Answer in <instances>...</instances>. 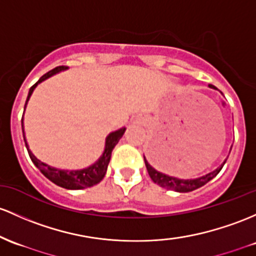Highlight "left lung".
<instances>
[{
	"label": "left lung",
	"mask_w": 256,
	"mask_h": 256,
	"mask_svg": "<svg viewBox=\"0 0 256 256\" xmlns=\"http://www.w3.org/2000/svg\"><path fill=\"white\" fill-rule=\"evenodd\" d=\"M209 87L214 88V86L212 85H209ZM226 160H224L222 164L218 168V169L212 171V172L206 174V176H202V178H190V180L178 178H175V176H170V174L164 172V171L160 170L159 168H156L153 162H148V160L146 159V156H144V164H146V168H147L148 174H150V178L153 180L154 184H159V186L162 188H166V190H175V192L187 193V192H192V190H196V188L204 186V184H208L210 180L214 178L215 176L220 172L221 169H222V166L224 165V162H226Z\"/></svg>",
	"instance_id": "1"
}]
</instances>
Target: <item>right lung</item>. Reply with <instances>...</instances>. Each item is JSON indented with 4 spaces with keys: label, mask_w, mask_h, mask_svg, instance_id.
Here are the masks:
<instances>
[{
    "label": "right lung",
    "mask_w": 256,
    "mask_h": 256,
    "mask_svg": "<svg viewBox=\"0 0 256 256\" xmlns=\"http://www.w3.org/2000/svg\"><path fill=\"white\" fill-rule=\"evenodd\" d=\"M68 69V66H57V68L52 69L50 72H46L44 76L40 78V80L34 85L32 88L29 90V94H28L26 103L29 100L30 96H32V91L35 90V87L41 84L42 81L47 80V78L53 76V75L58 74V72H63V70ZM25 103V106H26ZM25 110V108H24ZM22 128H23V120H22ZM125 128H120V130L114 131V132L109 134V136L106 138V146H104V152L100 156V158L97 160L94 164H92L91 166L85 168V169L81 170H63V169H57V168H53L50 165L46 164V162H41L36 158L32 154V152L29 150V146L25 142L26 146L28 153H29L30 159L32 160V162L35 164V166L41 171L42 175L46 176L50 181H52L53 184H57V186L66 188V190H84V188H88L94 186V184H100L102 181L103 178L106 176V169H108L109 160H110L112 152H113L114 147L116 146V143L119 142V140L122 138V134H125ZM25 141V136H24Z\"/></svg>",
    "instance_id": "add662e5"
}]
</instances>
